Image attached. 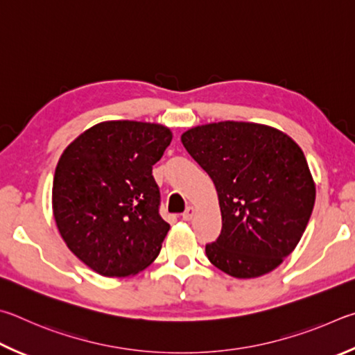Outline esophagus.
Listing matches in <instances>:
<instances>
[{
    "label": "esophagus",
    "mask_w": 355,
    "mask_h": 355,
    "mask_svg": "<svg viewBox=\"0 0 355 355\" xmlns=\"http://www.w3.org/2000/svg\"><path fill=\"white\" fill-rule=\"evenodd\" d=\"M193 215H195V207L193 206H189L187 209H185V212L182 214V220L190 221L191 218H193Z\"/></svg>",
    "instance_id": "1"
}]
</instances>
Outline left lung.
Segmentation results:
<instances>
[{
  "mask_svg": "<svg viewBox=\"0 0 355 355\" xmlns=\"http://www.w3.org/2000/svg\"><path fill=\"white\" fill-rule=\"evenodd\" d=\"M182 145L212 179L221 234L210 262L237 279L277 268L300 243L315 204V182L297 143L257 123L220 121L184 132Z\"/></svg>",
  "mask_w": 355,
  "mask_h": 355,
  "instance_id": "1",
  "label": "left lung"
}]
</instances>
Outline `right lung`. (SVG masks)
Masks as SVG:
<instances>
[{
	"mask_svg": "<svg viewBox=\"0 0 355 355\" xmlns=\"http://www.w3.org/2000/svg\"><path fill=\"white\" fill-rule=\"evenodd\" d=\"M171 139L162 124L104 121L62 153L53 182L55 225L68 250L98 275H137L159 256L170 225L159 215L153 165Z\"/></svg>",
	"mask_w": 355,
	"mask_h": 355,
	"instance_id": "add662e5",
	"label": "right lung"
}]
</instances>
